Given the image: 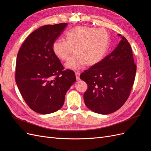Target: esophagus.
Instances as JSON below:
<instances>
[{
  "mask_svg": "<svg viewBox=\"0 0 151 151\" xmlns=\"http://www.w3.org/2000/svg\"><path fill=\"white\" fill-rule=\"evenodd\" d=\"M76 76L77 81H79V79H80V72H76Z\"/></svg>",
  "mask_w": 151,
  "mask_h": 151,
  "instance_id": "obj_1",
  "label": "esophagus"
}]
</instances>
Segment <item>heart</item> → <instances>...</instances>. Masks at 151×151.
<instances>
[{"mask_svg":"<svg viewBox=\"0 0 151 151\" xmlns=\"http://www.w3.org/2000/svg\"><path fill=\"white\" fill-rule=\"evenodd\" d=\"M66 41L58 39L52 45L53 52L58 58L66 60L72 53L75 54L65 63L67 69H79L84 64L93 66L103 60L109 47V36L102 28L96 29L77 26L68 31Z\"/></svg>","mask_w":151,"mask_h":151,"instance_id":"b5f03b06","label":"heart"}]
</instances>
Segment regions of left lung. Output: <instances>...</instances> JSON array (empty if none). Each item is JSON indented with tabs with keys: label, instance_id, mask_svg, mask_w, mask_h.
<instances>
[{
	"label": "left lung",
	"instance_id": "left-lung-1",
	"mask_svg": "<svg viewBox=\"0 0 151 151\" xmlns=\"http://www.w3.org/2000/svg\"><path fill=\"white\" fill-rule=\"evenodd\" d=\"M113 51L83 72L80 78L88 86L84 103L91 111L107 115L120 109L129 98L137 67L132 50L124 36Z\"/></svg>",
	"mask_w": 151,
	"mask_h": 151
}]
</instances>
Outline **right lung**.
Instances as JSON below:
<instances>
[{
    "label": "right lung",
    "mask_w": 151,
    "mask_h": 151,
    "mask_svg": "<svg viewBox=\"0 0 151 151\" xmlns=\"http://www.w3.org/2000/svg\"><path fill=\"white\" fill-rule=\"evenodd\" d=\"M67 23L45 25L31 33L17 53L16 83L22 98L35 112L47 115L60 109L76 81L75 73L63 70L52 45Z\"/></svg>",
    "instance_id": "add662e5"
}]
</instances>
